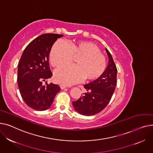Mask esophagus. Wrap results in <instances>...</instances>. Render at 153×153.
<instances>
[{
	"mask_svg": "<svg viewBox=\"0 0 153 153\" xmlns=\"http://www.w3.org/2000/svg\"><path fill=\"white\" fill-rule=\"evenodd\" d=\"M60 87L61 89H64L66 88L67 86H65V85H60Z\"/></svg>",
	"mask_w": 153,
	"mask_h": 153,
	"instance_id": "1",
	"label": "esophagus"
}]
</instances>
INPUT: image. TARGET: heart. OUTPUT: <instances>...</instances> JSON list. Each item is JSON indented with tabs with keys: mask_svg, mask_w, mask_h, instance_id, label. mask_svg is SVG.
I'll use <instances>...</instances> for the list:
<instances>
[{
	"mask_svg": "<svg viewBox=\"0 0 153 153\" xmlns=\"http://www.w3.org/2000/svg\"><path fill=\"white\" fill-rule=\"evenodd\" d=\"M77 57L76 65H68L57 69L54 80L57 83L70 85L83 78L94 81L100 78L106 67V59L96 44L85 41L71 42L68 46L61 41L53 44L49 51V60L53 67H58L69 63Z\"/></svg>",
	"mask_w": 153,
	"mask_h": 153,
	"instance_id": "1",
	"label": "heart"
}]
</instances>
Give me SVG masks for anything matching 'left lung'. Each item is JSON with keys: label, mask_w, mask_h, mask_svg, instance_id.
Here are the masks:
<instances>
[{"label": "left lung", "mask_w": 153, "mask_h": 153, "mask_svg": "<svg viewBox=\"0 0 153 153\" xmlns=\"http://www.w3.org/2000/svg\"><path fill=\"white\" fill-rule=\"evenodd\" d=\"M109 64L102 76L93 82L84 85L86 89L82 96L72 104L79 114L90 116L102 111L109 104L115 91L117 70L113 58L105 48Z\"/></svg>", "instance_id": "obj_1"}]
</instances>
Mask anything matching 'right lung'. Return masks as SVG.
Masks as SVG:
<instances>
[{"label":"right lung","mask_w":153,"mask_h":153,"mask_svg":"<svg viewBox=\"0 0 153 153\" xmlns=\"http://www.w3.org/2000/svg\"><path fill=\"white\" fill-rule=\"evenodd\" d=\"M62 34L47 33L32 41L24 50L18 65V85L23 101L31 109L45 111L60 90L58 85L47 84L52 74L49 68L50 49ZM46 81V85L43 82Z\"/></svg>","instance_id":"obj_1"}]
</instances>
